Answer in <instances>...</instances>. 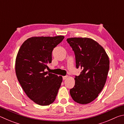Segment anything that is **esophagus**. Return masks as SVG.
<instances>
[{"label": "esophagus", "mask_w": 124, "mask_h": 124, "mask_svg": "<svg viewBox=\"0 0 124 124\" xmlns=\"http://www.w3.org/2000/svg\"><path fill=\"white\" fill-rule=\"evenodd\" d=\"M67 78H68V76H67V75H66V76H63V79L66 80V79H67Z\"/></svg>", "instance_id": "obj_1"}]
</instances>
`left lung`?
Segmentation results:
<instances>
[{"label":"left lung","mask_w":124,"mask_h":124,"mask_svg":"<svg viewBox=\"0 0 124 124\" xmlns=\"http://www.w3.org/2000/svg\"><path fill=\"white\" fill-rule=\"evenodd\" d=\"M67 41L74 52L77 68L82 70L75 76L70 96L79 104L89 103L98 97L106 84L109 57L103 47L91 38H70Z\"/></svg>","instance_id":"8db88e82"}]
</instances>
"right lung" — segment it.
<instances>
[{
	"label": "right lung",
	"instance_id": "right-lung-1",
	"mask_svg": "<svg viewBox=\"0 0 124 124\" xmlns=\"http://www.w3.org/2000/svg\"><path fill=\"white\" fill-rule=\"evenodd\" d=\"M64 36L33 37L21 46L15 62L16 77L27 96L40 106L56 99L62 77L45 72L52 62V52Z\"/></svg>",
	"mask_w": 124,
	"mask_h": 124
}]
</instances>
